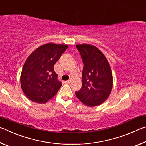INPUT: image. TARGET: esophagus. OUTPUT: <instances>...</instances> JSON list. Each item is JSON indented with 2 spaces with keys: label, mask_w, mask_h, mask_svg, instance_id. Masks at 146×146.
<instances>
[{
  "label": "esophagus",
  "mask_w": 146,
  "mask_h": 146,
  "mask_svg": "<svg viewBox=\"0 0 146 146\" xmlns=\"http://www.w3.org/2000/svg\"><path fill=\"white\" fill-rule=\"evenodd\" d=\"M71 80H69L65 81V83H66V84H70V83H71Z\"/></svg>",
  "instance_id": "obj_1"
}]
</instances>
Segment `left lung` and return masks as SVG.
Listing matches in <instances>:
<instances>
[{
	"label": "left lung",
	"instance_id": "obj_1",
	"mask_svg": "<svg viewBox=\"0 0 146 146\" xmlns=\"http://www.w3.org/2000/svg\"><path fill=\"white\" fill-rule=\"evenodd\" d=\"M76 46L84 63L82 88L75 92L76 96L86 106H98L107 99L111 92V69L104 55L96 46L87 44Z\"/></svg>",
	"mask_w": 146,
	"mask_h": 146
}]
</instances>
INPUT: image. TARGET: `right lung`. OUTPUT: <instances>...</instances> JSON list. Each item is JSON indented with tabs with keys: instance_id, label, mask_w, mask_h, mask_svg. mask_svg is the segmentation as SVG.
<instances>
[{
	"instance_id": "add662e5",
	"label": "right lung",
	"mask_w": 146,
	"mask_h": 146,
	"mask_svg": "<svg viewBox=\"0 0 146 146\" xmlns=\"http://www.w3.org/2000/svg\"><path fill=\"white\" fill-rule=\"evenodd\" d=\"M68 45L48 43L29 55L21 75V85L25 95L33 102L44 104L52 98L62 86L54 65Z\"/></svg>"
}]
</instances>
